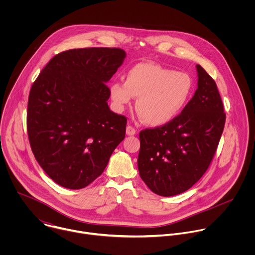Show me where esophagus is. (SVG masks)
<instances>
[{
	"label": "esophagus",
	"mask_w": 255,
	"mask_h": 255,
	"mask_svg": "<svg viewBox=\"0 0 255 255\" xmlns=\"http://www.w3.org/2000/svg\"><path fill=\"white\" fill-rule=\"evenodd\" d=\"M126 134H127V135H129V136H131V135H135V134H136V130H135V128H133L132 126L128 125V126L126 127Z\"/></svg>",
	"instance_id": "esophagus-1"
}]
</instances>
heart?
I'll return each instance as SVG.
<instances>
[{
	"label": "heart",
	"instance_id": "obj_1",
	"mask_svg": "<svg viewBox=\"0 0 255 255\" xmlns=\"http://www.w3.org/2000/svg\"><path fill=\"white\" fill-rule=\"evenodd\" d=\"M195 90L193 78L153 62L132 66L124 82L110 86V96L118 111L138 98L136 109L145 123L159 127L177 118L189 105Z\"/></svg>",
	"mask_w": 255,
	"mask_h": 255
}]
</instances>
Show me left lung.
<instances>
[{"label": "left lung", "mask_w": 255, "mask_h": 255, "mask_svg": "<svg viewBox=\"0 0 255 255\" xmlns=\"http://www.w3.org/2000/svg\"><path fill=\"white\" fill-rule=\"evenodd\" d=\"M198 88L170 123L140 132L138 170L156 195L171 197L192 188L208 169L226 115L215 81L197 64Z\"/></svg>", "instance_id": "1"}]
</instances>
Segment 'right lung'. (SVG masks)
Returning a JSON list of instances; mask_svg holds the SVG:
<instances>
[{
    "instance_id": "1",
    "label": "right lung",
    "mask_w": 255,
    "mask_h": 255,
    "mask_svg": "<svg viewBox=\"0 0 255 255\" xmlns=\"http://www.w3.org/2000/svg\"><path fill=\"white\" fill-rule=\"evenodd\" d=\"M120 48L70 49L52 57L30 90L27 131L33 154L59 186L80 190L106 168L125 138L127 119L110 110Z\"/></svg>"
}]
</instances>
